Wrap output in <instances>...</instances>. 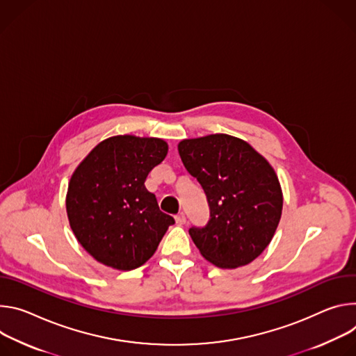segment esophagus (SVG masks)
Segmentation results:
<instances>
[{
    "mask_svg": "<svg viewBox=\"0 0 356 356\" xmlns=\"http://www.w3.org/2000/svg\"><path fill=\"white\" fill-rule=\"evenodd\" d=\"M175 222L178 223V225H184L185 222H186V218H185V213H178L177 216H175Z\"/></svg>",
    "mask_w": 356,
    "mask_h": 356,
    "instance_id": "34e87169",
    "label": "esophagus"
}]
</instances>
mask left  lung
<instances>
[{"label":"left lung","mask_w":356,"mask_h":356,"mask_svg":"<svg viewBox=\"0 0 356 356\" xmlns=\"http://www.w3.org/2000/svg\"><path fill=\"white\" fill-rule=\"evenodd\" d=\"M178 151L211 211L204 227L189 229L195 246L220 268L252 263L282 218L283 192L273 167L250 144L227 134L182 140Z\"/></svg>","instance_id":"obj_1"}]
</instances>
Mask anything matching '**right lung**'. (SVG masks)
<instances>
[{
  "mask_svg": "<svg viewBox=\"0 0 356 356\" xmlns=\"http://www.w3.org/2000/svg\"><path fill=\"white\" fill-rule=\"evenodd\" d=\"M167 152L161 138L114 136L97 144L74 170L66 195L69 223L77 242L104 266H143L175 223L144 185Z\"/></svg>",
  "mask_w": 356,
  "mask_h": 356,
  "instance_id": "add662e5",
  "label": "right lung"
}]
</instances>
